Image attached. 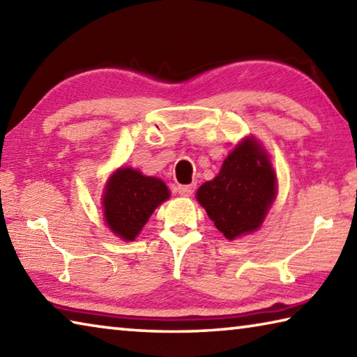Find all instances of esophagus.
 <instances>
[{
  "label": "esophagus",
  "instance_id": "1",
  "mask_svg": "<svg viewBox=\"0 0 357 357\" xmlns=\"http://www.w3.org/2000/svg\"><path fill=\"white\" fill-rule=\"evenodd\" d=\"M178 193L179 195H184V197H189L193 193V190H195V185L192 184H185V185H178Z\"/></svg>",
  "mask_w": 357,
  "mask_h": 357
}]
</instances>
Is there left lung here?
<instances>
[{
  "label": "left lung",
  "mask_w": 357,
  "mask_h": 357,
  "mask_svg": "<svg viewBox=\"0 0 357 357\" xmlns=\"http://www.w3.org/2000/svg\"><path fill=\"white\" fill-rule=\"evenodd\" d=\"M277 178L257 138L247 137L223 160L220 172L197 190V200L227 239L261 225L275 200Z\"/></svg>",
  "instance_id": "obj_1"
}]
</instances>
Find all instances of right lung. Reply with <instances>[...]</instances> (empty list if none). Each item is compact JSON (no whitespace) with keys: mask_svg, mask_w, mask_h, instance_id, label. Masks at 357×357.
<instances>
[{"mask_svg":"<svg viewBox=\"0 0 357 357\" xmlns=\"http://www.w3.org/2000/svg\"><path fill=\"white\" fill-rule=\"evenodd\" d=\"M170 198L159 178L144 176L134 168H118L107 181L102 208L108 228L124 241H134L154 209Z\"/></svg>","mask_w":357,"mask_h":357,"instance_id":"right-lung-1","label":"right lung"}]
</instances>
